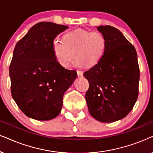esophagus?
Instances as JSON below:
<instances>
[{
    "instance_id": "34e87169",
    "label": "esophagus",
    "mask_w": 153,
    "mask_h": 153,
    "mask_svg": "<svg viewBox=\"0 0 153 153\" xmlns=\"http://www.w3.org/2000/svg\"><path fill=\"white\" fill-rule=\"evenodd\" d=\"M77 75H78V76H83V72H82V71L77 70Z\"/></svg>"
}]
</instances>
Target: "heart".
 I'll return each mask as SVG.
<instances>
[{"mask_svg":"<svg viewBox=\"0 0 153 153\" xmlns=\"http://www.w3.org/2000/svg\"><path fill=\"white\" fill-rule=\"evenodd\" d=\"M106 47V39L102 33L82 29L69 31L64 35L63 41L55 39L52 43L55 58L64 68L69 66L74 54V66H95L104 56Z\"/></svg>","mask_w":153,"mask_h":153,"instance_id":"b5f03b06","label":"heart"}]
</instances>
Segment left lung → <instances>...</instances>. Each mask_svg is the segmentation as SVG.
Returning a JSON list of instances; mask_svg holds the SVG:
<instances>
[{"instance_id":"8db88e82","label":"left lung","mask_w":153,"mask_h":153,"mask_svg":"<svg viewBox=\"0 0 153 153\" xmlns=\"http://www.w3.org/2000/svg\"><path fill=\"white\" fill-rule=\"evenodd\" d=\"M97 29L105 37V53L98 64L84 72L89 83L86 100L89 113L101 122L124 118L138 95L139 67L136 49L122 32L111 26Z\"/></svg>"}]
</instances>
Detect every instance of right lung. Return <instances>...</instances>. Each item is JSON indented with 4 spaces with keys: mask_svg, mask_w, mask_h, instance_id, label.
Returning <instances> with one entry per match:
<instances>
[{
    "mask_svg": "<svg viewBox=\"0 0 153 153\" xmlns=\"http://www.w3.org/2000/svg\"><path fill=\"white\" fill-rule=\"evenodd\" d=\"M67 26L43 22L33 26L16 44L9 69L11 94L24 114L39 121L60 113L63 95L77 77L61 67L52 50L55 38Z\"/></svg>",
    "mask_w": 153,
    "mask_h": 153,
    "instance_id": "right-lung-1",
    "label": "right lung"
}]
</instances>
